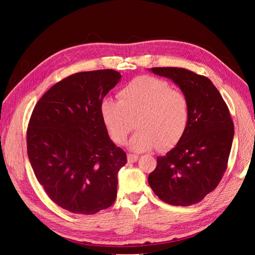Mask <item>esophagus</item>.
Segmentation results:
<instances>
[{"label":"esophagus","mask_w":255,"mask_h":255,"mask_svg":"<svg viewBox=\"0 0 255 255\" xmlns=\"http://www.w3.org/2000/svg\"><path fill=\"white\" fill-rule=\"evenodd\" d=\"M139 159V156L136 154H131V153H128L127 155V160L128 162H131V163H134V162H137Z\"/></svg>","instance_id":"1"}]
</instances>
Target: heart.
I'll return each instance as SVG.
<instances>
[{
  "label": "heart",
  "mask_w": 255,
  "mask_h": 255,
  "mask_svg": "<svg viewBox=\"0 0 255 255\" xmlns=\"http://www.w3.org/2000/svg\"><path fill=\"white\" fill-rule=\"evenodd\" d=\"M117 97L118 101L103 100L100 105L102 119L114 142L125 143L134 123L139 130L129 142L134 151L170 150L185 134L189 123L188 99L166 81L142 75L125 85Z\"/></svg>",
  "instance_id": "obj_1"
}]
</instances>
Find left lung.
Masks as SVG:
<instances>
[{
	"label": "left lung",
	"mask_w": 255,
	"mask_h": 255,
	"mask_svg": "<svg viewBox=\"0 0 255 255\" xmlns=\"http://www.w3.org/2000/svg\"><path fill=\"white\" fill-rule=\"evenodd\" d=\"M171 79L189 103V123L182 140L148 177L150 187L163 202L189 206L204 199L220 183L228 166L235 128L229 108L211 81L184 68H152Z\"/></svg>",
	"instance_id": "obj_1"
}]
</instances>
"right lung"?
I'll use <instances>...</instances> for the list:
<instances>
[{
  "instance_id": "obj_1",
  "label": "right lung",
  "mask_w": 255,
  "mask_h": 255,
  "mask_svg": "<svg viewBox=\"0 0 255 255\" xmlns=\"http://www.w3.org/2000/svg\"><path fill=\"white\" fill-rule=\"evenodd\" d=\"M121 78L112 69L69 75L31 113L26 139L32 170L52 202L73 214H96L116 199L127 155L108 136L100 105Z\"/></svg>"
}]
</instances>
